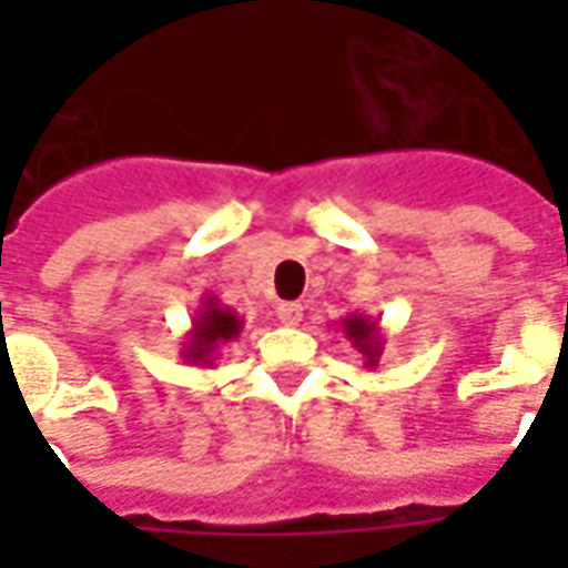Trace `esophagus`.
Wrapping results in <instances>:
<instances>
[{"label": "esophagus", "mask_w": 568, "mask_h": 568, "mask_svg": "<svg viewBox=\"0 0 568 568\" xmlns=\"http://www.w3.org/2000/svg\"><path fill=\"white\" fill-rule=\"evenodd\" d=\"M276 316H280V322H283V325H297V322H301V316H304V307H301L297 301H285V304H280V307H276Z\"/></svg>", "instance_id": "1"}]
</instances>
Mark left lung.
<instances>
[{
	"instance_id": "1",
	"label": "left lung",
	"mask_w": 568,
	"mask_h": 568,
	"mask_svg": "<svg viewBox=\"0 0 568 568\" xmlns=\"http://www.w3.org/2000/svg\"><path fill=\"white\" fill-rule=\"evenodd\" d=\"M341 328H344L346 341L356 346L358 356H362V368L374 371L377 368V362L383 356V334H381V322L368 320V316H362V313H353V316H346L341 320Z\"/></svg>"
}]
</instances>
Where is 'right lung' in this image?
I'll return each mask as SVG.
<instances>
[{"mask_svg":"<svg viewBox=\"0 0 568 568\" xmlns=\"http://www.w3.org/2000/svg\"><path fill=\"white\" fill-rule=\"evenodd\" d=\"M240 332H243V316H236L231 307H222L215 295H206L191 320V332L182 344V358L187 365L212 368L219 353L227 344H234Z\"/></svg>","mask_w":568,"mask_h":568,"instance_id":"obj_1","label":"right lung"}]
</instances>
